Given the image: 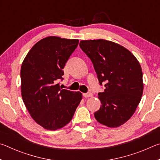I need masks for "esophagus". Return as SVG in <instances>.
<instances>
[{
	"instance_id": "obj_1",
	"label": "esophagus",
	"mask_w": 160,
	"mask_h": 160,
	"mask_svg": "<svg viewBox=\"0 0 160 160\" xmlns=\"http://www.w3.org/2000/svg\"><path fill=\"white\" fill-rule=\"evenodd\" d=\"M83 96L84 98H90L93 96V94L91 93H83Z\"/></svg>"
}]
</instances>
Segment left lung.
<instances>
[{
    "instance_id": "left-lung-1",
    "label": "left lung",
    "mask_w": 160,
    "mask_h": 160,
    "mask_svg": "<svg viewBox=\"0 0 160 160\" xmlns=\"http://www.w3.org/2000/svg\"><path fill=\"white\" fill-rule=\"evenodd\" d=\"M80 48L91 59L100 85L101 102L95 118L110 128L120 127L135 112L143 91L142 72L136 58L124 46L112 41H81Z\"/></svg>"
}]
</instances>
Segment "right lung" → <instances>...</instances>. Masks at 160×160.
<instances>
[{
	"instance_id": "add662e5",
	"label": "right lung",
	"mask_w": 160,
	"mask_h": 160,
	"mask_svg": "<svg viewBox=\"0 0 160 160\" xmlns=\"http://www.w3.org/2000/svg\"><path fill=\"white\" fill-rule=\"evenodd\" d=\"M78 44V39L48 36L32 48L22 64V100L31 117L47 130L69 123L82 99L79 91L62 89L58 83Z\"/></svg>"
}]
</instances>
